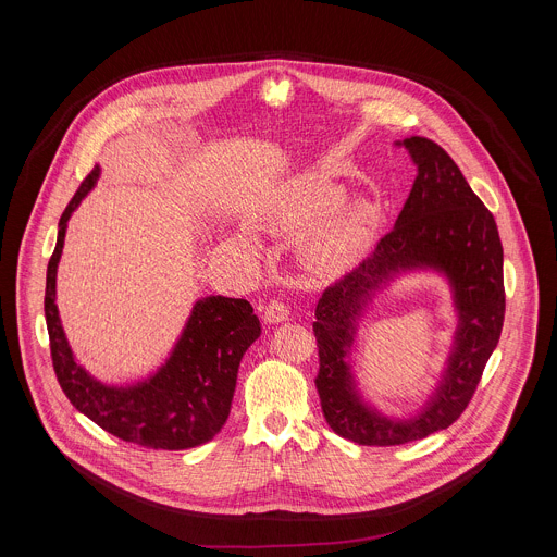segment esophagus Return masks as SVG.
Segmentation results:
<instances>
[{
    "mask_svg": "<svg viewBox=\"0 0 557 557\" xmlns=\"http://www.w3.org/2000/svg\"><path fill=\"white\" fill-rule=\"evenodd\" d=\"M288 320V310L282 301H271L264 308V322L267 324H282Z\"/></svg>",
    "mask_w": 557,
    "mask_h": 557,
    "instance_id": "34e87169",
    "label": "esophagus"
}]
</instances>
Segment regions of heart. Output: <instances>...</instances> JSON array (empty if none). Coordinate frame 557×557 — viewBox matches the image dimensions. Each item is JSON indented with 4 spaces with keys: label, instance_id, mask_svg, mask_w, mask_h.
Masks as SVG:
<instances>
[{
    "label": "heart",
    "instance_id": "b5f03b06",
    "mask_svg": "<svg viewBox=\"0 0 557 557\" xmlns=\"http://www.w3.org/2000/svg\"><path fill=\"white\" fill-rule=\"evenodd\" d=\"M346 198V187L326 174L288 181L260 209V224L275 235H295L320 216V223L299 235V264L317 277H339L352 271L370 251L381 205L372 196ZM233 249L258 258L262 245L249 228L233 235Z\"/></svg>",
    "mask_w": 557,
    "mask_h": 557
}]
</instances>
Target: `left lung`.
Instances as JSON below:
<instances>
[{
    "label": "left lung",
    "mask_w": 557,
    "mask_h": 557,
    "mask_svg": "<svg viewBox=\"0 0 557 557\" xmlns=\"http://www.w3.org/2000/svg\"><path fill=\"white\" fill-rule=\"evenodd\" d=\"M396 145L406 147L417 165L412 191L374 253L324 290L312 322L320 348L314 385L329 425L342 438L376 447L447 430L471 401L505 320L503 245L492 211L441 145L423 136ZM412 270H434L448 280L459 322L431 399L410 418H387L360 396L349 355L373 295L396 274Z\"/></svg>",
    "instance_id": "1"
}]
</instances>
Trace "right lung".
I'll return each instance as SVG.
<instances>
[{"label":"right lung","instance_id":"add662e5","mask_svg":"<svg viewBox=\"0 0 557 557\" xmlns=\"http://www.w3.org/2000/svg\"><path fill=\"white\" fill-rule=\"evenodd\" d=\"M101 176L97 165L59 220L54 253L46 273V326L57 381L70 404L121 441L149 449H189L211 441L228 419L237 368L262 326L247 299L209 295L194 304L165 363L147 379L108 385L92 376L65 339L57 308V267L67 220Z\"/></svg>","mask_w":557,"mask_h":557}]
</instances>
